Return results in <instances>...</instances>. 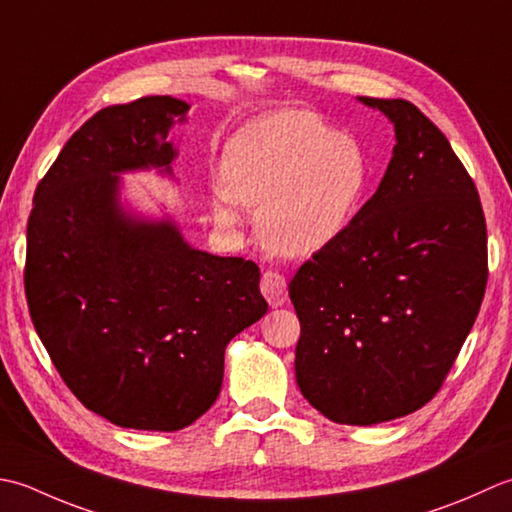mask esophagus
Segmentation results:
<instances>
[{
  "label": "esophagus",
  "mask_w": 512,
  "mask_h": 512,
  "mask_svg": "<svg viewBox=\"0 0 512 512\" xmlns=\"http://www.w3.org/2000/svg\"><path fill=\"white\" fill-rule=\"evenodd\" d=\"M260 291H263V296L267 298V302L271 307H280L285 305L287 300V283L285 278L278 274L274 269H267L263 278H260Z\"/></svg>",
  "instance_id": "34e87169"
}]
</instances>
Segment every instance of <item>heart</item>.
Segmentation results:
<instances>
[{
	"label": "heart",
	"instance_id": "b5f03b06",
	"mask_svg": "<svg viewBox=\"0 0 512 512\" xmlns=\"http://www.w3.org/2000/svg\"><path fill=\"white\" fill-rule=\"evenodd\" d=\"M225 185L214 198L218 223L232 225L238 203L258 212V236L271 252L309 256L349 225L367 185V161L320 114L280 110L229 143Z\"/></svg>",
	"mask_w": 512,
	"mask_h": 512
}]
</instances>
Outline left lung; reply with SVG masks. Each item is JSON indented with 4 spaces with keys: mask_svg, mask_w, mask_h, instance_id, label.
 Returning a JSON list of instances; mask_svg holds the SVG:
<instances>
[{
    "mask_svg": "<svg viewBox=\"0 0 512 512\" xmlns=\"http://www.w3.org/2000/svg\"><path fill=\"white\" fill-rule=\"evenodd\" d=\"M395 125L393 159L344 232L289 283L296 382L331 422L369 426L435 398L488 283L477 187L444 132L404 99L360 97Z\"/></svg>",
    "mask_w": 512,
    "mask_h": 512,
    "instance_id": "left-lung-1",
    "label": "left lung"
}]
</instances>
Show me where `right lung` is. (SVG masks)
Here are the masks:
<instances>
[{
  "label": "right lung",
  "mask_w": 512,
  "mask_h": 512,
  "mask_svg": "<svg viewBox=\"0 0 512 512\" xmlns=\"http://www.w3.org/2000/svg\"><path fill=\"white\" fill-rule=\"evenodd\" d=\"M187 103L108 106L72 134L28 216L24 289L48 356L75 398L112 424L179 431L216 402L225 347L265 316L254 260L187 245L172 223L117 205V172L170 168Z\"/></svg>",
  "instance_id": "add662e5"
}]
</instances>
